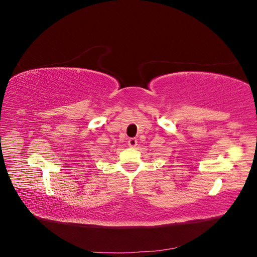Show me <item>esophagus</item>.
<instances>
[{
  "label": "esophagus",
  "mask_w": 257,
  "mask_h": 257,
  "mask_svg": "<svg viewBox=\"0 0 257 257\" xmlns=\"http://www.w3.org/2000/svg\"><path fill=\"white\" fill-rule=\"evenodd\" d=\"M127 143H128V147L134 148V147L137 146V139L136 138H130Z\"/></svg>",
  "instance_id": "esophagus-1"
}]
</instances>
